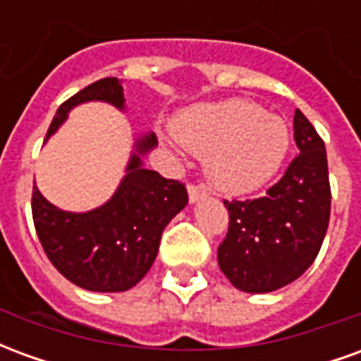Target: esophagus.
<instances>
[{
  "mask_svg": "<svg viewBox=\"0 0 361 361\" xmlns=\"http://www.w3.org/2000/svg\"><path fill=\"white\" fill-rule=\"evenodd\" d=\"M188 193H189V201H191V203H195V201H199V199H203V197L207 195V193H204V189L195 185V183H189Z\"/></svg>",
  "mask_w": 361,
  "mask_h": 361,
  "instance_id": "1",
  "label": "esophagus"
}]
</instances>
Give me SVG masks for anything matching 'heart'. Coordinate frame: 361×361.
I'll return each instance as SVG.
<instances>
[{
  "mask_svg": "<svg viewBox=\"0 0 361 361\" xmlns=\"http://www.w3.org/2000/svg\"><path fill=\"white\" fill-rule=\"evenodd\" d=\"M176 139L197 157L214 188L243 195L279 173L290 150V127L247 98L197 104L173 123Z\"/></svg>",
  "mask_w": 361,
  "mask_h": 361,
  "instance_id": "heart-1",
  "label": "heart"
}]
</instances>
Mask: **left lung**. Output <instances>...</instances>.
<instances>
[{"label":"left lung","instance_id":"1","mask_svg":"<svg viewBox=\"0 0 361 361\" xmlns=\"http://www.w3.org/2000/svg\"><path fill=\"white\" fill-rule=\"evenodd\" d=\"M294 139L300 154L265 197L224 201L230 226L219 245V267L243 292H272L300 279L325 240L331 216L325 142L300 110Z\"/></svg>","mask_w":361,"mask_h":361}]
</instances>
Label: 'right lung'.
<instances>
[{"instance_id":"obj_1","label":"right lung","mask_w":361,"mask_h":361,"mask_svg":"<svg viewBox=\"0 0 361 361\" xmlns=\"http://www.w3.org/2000/svg\"><path fill=\"white\" fill-rule=\"evenodd\" d=\"M102 100L123 110L121 82L106 77L79 90L58 108L46 139L66 121L77 104ZM157 137L137 139L126 178L110 201L94 211L67 212L32 188V220L46 255L69 282L90 292H126L149 272L168 222L188 204V189L142 168L141 154Z\"/></svg>"}]
</instances>
